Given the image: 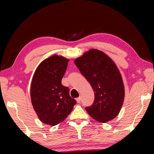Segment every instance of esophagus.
<instances>
[{
  "instance_id": "1",
  "label": "esophagus",
  "mask_w": 154,
  "mask_h": 154,
  "mask_svg": "<svg viewBox=\"0 0 154 154\" xmlns=\"http://www.w3.org/2000/svg\"><path fill=\"white\" fill-rule=\"evenodd\" d=\"M81 97H79V98H76L77 103H81Z\"/></svg>"
}]
</instances>
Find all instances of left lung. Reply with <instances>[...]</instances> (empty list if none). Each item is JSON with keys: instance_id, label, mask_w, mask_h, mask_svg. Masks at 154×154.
Wrapping results in <instances>:
<instances>
[{"instance_id": "obj_1", "label": "left lung", "mask_w": 154, "mask_h": 154, "mask_svg": "<svg viewBox=\"0 0 154 154\" xmlns=\"http://www.w3.org/2000/svg\"><path fill=\"white\" fill-rule=\"evenodd\" d=\"M94 89V103L86 107L95 120L106 123L119 114L124 99V86L114 62L102 51L91 49L74 60Z\"/></svg>"}]
</instances>
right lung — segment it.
Segmentation results:
<instances>
[{"label":"right lung","mask_w":154,"mask_h":154,"mask_svg":"<svg viewBox=\"0 0 154 154\" xmlns=\"http://www.w3.org/2000/svg\"><path fill=\"white\" fill-rule=\"evenodd\" d=\"M68 59L57 55L40 63L32 79V105L41 122L55 126L64 121L76 103L70 96L69 89L61 80Z\"/></svg>","instance_id":"1"}]
</instances>
